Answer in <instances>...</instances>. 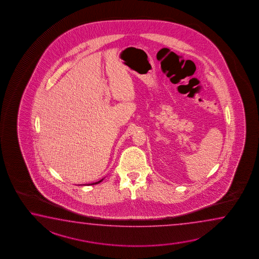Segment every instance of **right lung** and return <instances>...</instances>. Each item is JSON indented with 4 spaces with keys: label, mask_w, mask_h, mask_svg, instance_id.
<instances>
[{
    "label": "right lung",
    "mask_w": 259,
    "mask_h": 259,
    "mask_svg": "<svg viewBox=\"0 0 259 259\" xmlns=\"http://www.w3.org/2000/svg\"><path fill=\"white\" fill-rule=\"evenodd\" d=\"M102 181H103V179H101V180H100V181H97V182L93 183V184H89V185H97V184H98V183L102 182Z\"/></svg>",
    "instance_id": "right-lung-1"
}]
</instances>
